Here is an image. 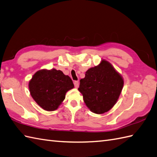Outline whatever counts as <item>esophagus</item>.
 <instances>
[{
  "label": "esophagus",
  "instance_id": "esophagus-1",
  "mask_svg": "<svg viewBox=\"0 0 157 157\" xmlns=\"http://www.w3.org/2000/svg\"><path fill=\"white\" fill-rule=\"evenodd\" d=\"M74 85H75V88H78V85H79L78 81H75V82H74Z\"/></svg>",
  "mask_w": 157,
  "mask_h": 157
}]
</instances>
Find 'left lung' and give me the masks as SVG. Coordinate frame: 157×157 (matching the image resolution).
<instances>
[{
  "instance_id": "1",
  "label": "left lung",
  "mask_w": 157,
  "mask_h": 157,
  "mask_svg": "<svg viewBox=\"0 0 157 157\" xmlns=\"http://www.w3.org/2000/svg\"><path fill=\"white\" fill-rule=\"evenodd\" d=\"M124 83L122 76L109 62L102 59L98 65L86 71L78 90L90 111L102 114L116 105Z\"/></svg>"
}]
</instances>
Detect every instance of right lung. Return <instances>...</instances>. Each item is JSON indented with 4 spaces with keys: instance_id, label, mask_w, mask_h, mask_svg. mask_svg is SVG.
<instances>
[{
    "instance_id": "add662e5",
    "label": "right lung",
    "mask_w": 157,
    "mask_h": 157,
    "mask_svg": "<svg viewBox=\"0 0 157 157\" xmlns=\"http://www.w3.org/2000/svg\"><path fill=\"white\" fill-rule=\"evenodd\" d=\"M28 87L37 105L44 110L52 111L61 105L66 93L74 88V84L60 70L41 69L33 75Z\"/></svg>"
}]
</instances>
